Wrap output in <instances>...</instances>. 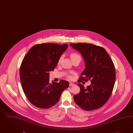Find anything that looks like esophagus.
Segmentation results:
<instances>
[{
  "label": "esophagus",
  "mask_w": 133,
  "mask_h": 133,
  "mask_svg": "<svg viewBox=\"0 0 133 133\" xmlns=\"http://www.w3.org/2000/svg\"><path fill=\"white\" fill-rule=\"evenodd\" d=\"M72 86H75V84H74V83H70V84H69V86L71 87Z\"/></svg>",
  "instance_id": "1"
}]
</instances>
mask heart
<instances>
[{
  "label": "heart",
  "mask_w": 133,
  "mask_h": 133,
  "mask_svg": "<svg viewBox=\"0 0 133 133\" xmlns=\"http://www.w3.org/2000/svg\"><path fill=\"white\" fill-rule=\"evenodd\" d=\"M71 57L72 60L73 59L76 58H78V57L81 58V57H80L79 56V55L76 54H71ZM61 59H62V57H60V58H59V61H58V63H60V62H61ZM69 78H71V77H69Z\"/></svg>",
  "instance_id": "b5f03b06"
}]
</instances>
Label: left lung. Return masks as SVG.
<instances>
[{"instance_id": "1", "label": "left lung", "mask_w": 133, "mask_h": 133, "mask_svg": "<svg viewBox=\"0 0 133 133\" xmlns=\"http://www.w3.org/2000/svg\"><path fill=\"white\" fill-rule=\"evenodd\" d=\"M70 45L81 54L85 63L86 68L81 74L84 77L81 76L79 80H91L90 85L86 88L81 83L77 84L80 91L74 95V101L85 110L98 109L106 103L113 89L116 78L114 63L102 47L90 43Z\"/></svg>"}]
</instances>
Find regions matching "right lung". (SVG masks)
<instances>
[{
	"label": "right lung",
	"mask_w": 133,
	"mask_h": 133,
	"mask_svg": "<svg viewBox=\"0 0 133 133\" xmlns=\"http://www.w3.org/2000/svg\"><path fill=\"white\" fill-rule=\"evenodd\" d=\"M68 45L46 43L32 47L22 62L20 78L29 101L37 108L47 109L56 104L69 83L61 80L49 83V73L54 71Z\"/></svg>",
	"instance_id": "right-lung-1"
}]
</instances>
